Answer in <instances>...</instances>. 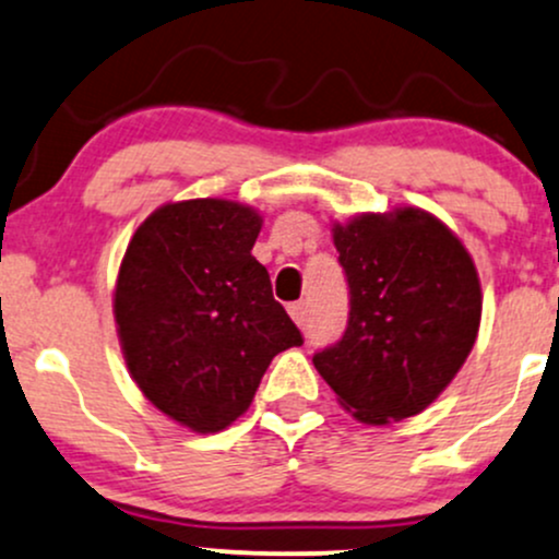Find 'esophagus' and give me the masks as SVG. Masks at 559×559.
Segmentation results:
<instances>
[{
	"label": "esophagus",
	"instance_id": "esophagus-1",
	"mask_svg": "<svg viewBox=\"0 0 559 559\" xmlns=\"http://www.w3.org/2000/svg\"><path fill=\"white\" fill-rule=\"evenodd\" d=\"M289 316L294 318V323H299V326H302V323L308 321V305H305V302H292L289 305Z\"/></svg>",
	"mask_w": 559,
	"mask_h": 559
}]
</instances>
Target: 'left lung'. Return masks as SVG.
Returning a JSON list of instances; mask_svg holds the SVG:
<instances>
[{
  "label": "left lung",
  "instance_id": "obj_1",
  "mask_svg": "<svg viewBox=\"0 0 559 559\" xmlns=\"http://www.w3.org/2000/svg\"><path fill=\"white\" fill-rule=\"evenodd\" d=\"M334 247L349 294L347 329L312 364L366 425L419 414L462 369L480 326L467 249L414 206L336 225Z\"/></svg>",
  "mask_w": 559,
  "mask_h": 559
}]
</instances>
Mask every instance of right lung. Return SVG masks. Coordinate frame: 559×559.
I'll list each match as a JSON object with an SVG mask.
<instances>
[{
	"label": "right lung",
	"mask_w": 559,
	"mask_h": 559,
	"mask_svg": "<svg viewBox=\"0 0 559 559\" xmlns=\"http://www.w3.org/2000/svg\"><path fill=\"white\" fill-rule=\"evenodd\" d=\"M260 228L249 206L180 201L153 212L121 260L114 312L127 366L153 406L195 432L236 421L270 360L305 342L251 257Z\"/></svg>",
	"instance_id": "add662e5"
}]
</instances>
